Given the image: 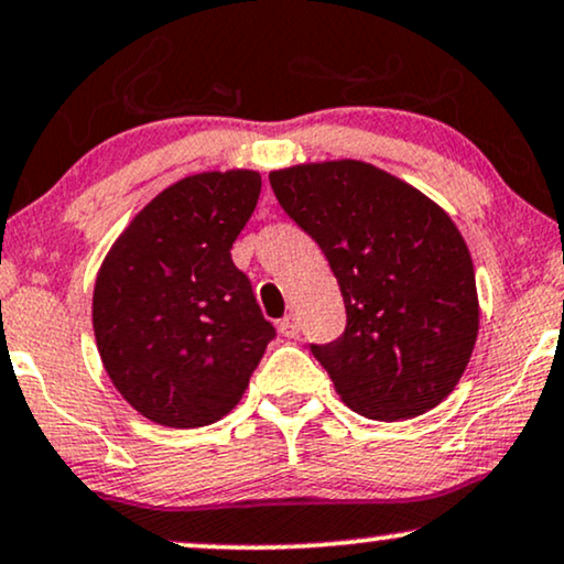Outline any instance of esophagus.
I'll list each match as a JSON object with an SVG mask.
<instances>
[{
  "label": "esophagus",
  "mask_w": 564,
  "mask_h": 564,
  "mask_svg": "<svg viewBox=\"0 0 564 564\" xmlns=\"http://www.w3.org/2000/svg\"><path fill=\"white\" fill-rule=\"evenodd\" d=\"M278 329H281L283 337H296L299 335V317H296V314H286V317L281 319V325H278Z\"/></svg>",
  "instance_id": "34e87169"
}]
</instances>
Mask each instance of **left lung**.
Instances as JSON below:
<instances>
[{
    "label": "left lung",
    "instance_id": "left-lung-1",
    "mask_svg": "<svg viewBox=\"0 0 564 564\" xmlns=\"http://www.w3.org/2000/svg\"><path fill=\"white\" fill-rule=\"evenodd\" d=\"M278 204L333 268L348 327L312 345L358 415L408 420L459 384L479 329L469 247L444 208L360 160L270 172Z\"/></svg>",
    "mask_w": 564,
    "mask_h": 564
}]
</instances>
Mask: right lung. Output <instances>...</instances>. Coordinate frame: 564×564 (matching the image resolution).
Returning a JSON list of instances; mask_svg holds the SVG:
<instances>
[{
	"label": "right lung",
	"mask_w": 564,
	"mask_h": 564,
	"mask_svg": "<svg viewBox=\"0 0 564 564\" xmlns=\"http://www.w3.org/2000/svg\"><path fill=\"white\" fill-rule=\"evenodd\" d=\"M260 187L258 170L177 180L133 216L97 270V352L120 397L156 425L221 420L273 340L229 252Z\"/></svg>",
	"instance_id": "right-lung-1"
}]
</instances>
